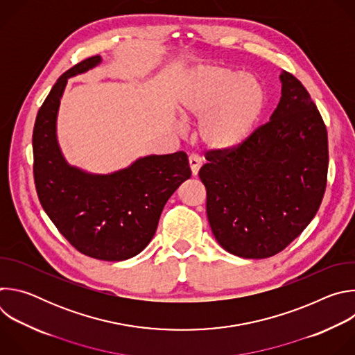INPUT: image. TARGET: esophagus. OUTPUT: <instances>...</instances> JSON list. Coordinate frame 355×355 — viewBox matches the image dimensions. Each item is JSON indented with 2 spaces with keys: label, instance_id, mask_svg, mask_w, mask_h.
<instances>
[{
  "label": "esophagus",
  "instance_id": "34e87169",
  "mask_svg": "<svg viewBox=\"0 0 355 355\" xmlns=\"http://www.w3.org/2000/svg\"><path fill=\"white\" fill-rule=\"evenodd\" d=\"M188 162H189V168H191V173H192V175L195 177V175L198 174V171H199L200 166H202V160H200V157H199V156H196V155H192V156H189Z\"/></svg>",
  "mask_w": 355,
  "mask_h": 355
}]
</instances>
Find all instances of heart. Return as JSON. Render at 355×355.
I'll use <instances>...</instances> for the list:
<instances>
[{"label": "heart", "mask_w": 355, "mask_h": 355, "mask_svg": "<svg viewBox=\"0 0 355 355\" xmlns=\"http://www.w3.org/2000/svg\"><path fill=\"white\" fill-rule=\"evenodd\" d=\"M263 108L264 94L254 80L219 66L199 69L180 103L184 119L200 118L199 141L218 153L241 146L254 130Z\"/></svg>", "instance_id": "heart-1"}]
</instances>
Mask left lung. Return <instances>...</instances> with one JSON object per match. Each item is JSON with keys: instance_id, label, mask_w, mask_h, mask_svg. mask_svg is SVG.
<instances>
[{"instance_id": "8db88e82", "label": "left lung", "mask_w": 355, "mask_h": 355, "mask_svg": "<svg viewBox=\"0 0 355 355\" xmlns=\"http://www.w3.org/2000/svg\"><path fill=\"white\" fill-rule=\"evenodd\" d=\"M270 121L237 148L208 151L199 170L218 243L243 259H267L315 218L327 184V130L306 88L288 71Z\"/></svg>"}]
</instances>
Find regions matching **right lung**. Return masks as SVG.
Segmentation results:
<instances>
[{
    "label": "right lung",
    "instance_id": "1",
    "mask_svg": "<svg viewBox=\"0 0 355 355\" xmlns=\"http://www.w3.org/2000/svg\"><path fill=\"white\" fill-rule=\"evenodd\" d=\"M101 63L88 58L59 77L42 104L33 128V178L42 208L83 254L104 261L137 256L153 239L168 198L191 177L184 151L147 156L128 168L88 174L66 163L56 119L67 78Z\"/></svg>",
    "mask_w": 355,
    "mask_h": 355
}]
</instances>
